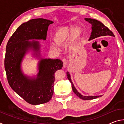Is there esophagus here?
I'll use <instances>...</instances> for the list:
<instances>
[{"instance_id":"1","label":"esophagus","mask_w":124,"mask_h":124,"mask_svg":"<svg viewBox=\"0 0 124 124\" xmlns=\"http://www.w3.org/2000/svg\"><path fill=\"white\" fill-rule=\"evenodd\" d=\"M62 61H63V67L64 68H66L67 65V60L66 58H63V59L62 60Z\"/></svg>"}]
</instances>
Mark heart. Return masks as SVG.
Masks as SVG:
<instances>
[{
    "instance_id": "heart-1",
    "label": "heart",
    "mask_w": 124,
    "mask_h": 124,
    "mask_svg": "<svg viewBox=\"0 0 124 124\" xmlns=\"http://www.w3.org/2000/svg\"><path fill=\"white\" fill-rule=\"evenodd\" d=\"M82 35V29L79 26H63L58 28L54 33V40L56 44L61 45L66 43L71 38L74 40H78ZM51 47L57 50L58 47L54 44H51Z\"/></svg>"
}]
</instances>
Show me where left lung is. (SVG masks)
<instances>
[{
    "label": "left lung",
    "instance_id": "obj_1",
    "mask_svg": "<svg viewBox=\"0 0 124 124\" xmlns=\"http://www.w3.org/2000/svg\"><path fill=\"white\" fill-rule=\"evenodd\" d=\"M85 20L87 22L91 24L92 27V32L91 33V35L89 39V40H91L93 39L97 38L100 37H114L115 35L113 34V33L112 31H110L107 27L105 26L101 22L95 19H92V18H85ZM67 78L69 80L72 84V87L73 91L74 92V93L77 96L81 98L82 100H92L95 99L98 97H100L102 95L100 96H84L80 93L79 91H78L76 88L74 86V84L72 82V80H71V77L70 73L68 72H67Z\"/></svg>",
    "mask_w": 124,
    "mask_h": 124
}]
</instances>
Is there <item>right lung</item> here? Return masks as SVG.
<instances>
[{"label": "right lung", "instance_id": "right-lung-1", "mask_svg": "<svg viewBox=\"0 0 124 124\" xmlns=\"http://www.w3.org/2000/svg\"><path fill=\"white\" fill-rule=\"evenodd\" d=\"M54 22L44 18H35L23 23L10 37L6 48L4 65L10 87L28 103L43 104L51 100L54 93V74L62 69L60 59L41 57V44L38 40H45L48 27ZM29 51L39 61L36 76L24 74L22 62Z\"/></svg>", "mask_w": 124, "mask_h": 124}]
</instances>
